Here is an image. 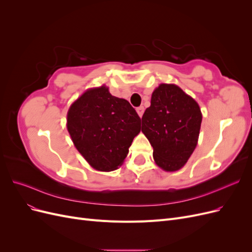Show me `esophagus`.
Wrapping results in <instances>:
<instances>
[{
  "mask_svg": "<svg viewBox=\"0 0 252 252\" xmlns=\"http://www.w3.org/2000/svg\"><path fill=\"white\" fill-rule=\"evenodd\" d=\"M136 112H138L140 118H142L143 117V113H144V107H143V106H140V107L136 108Z\"/></svg>",
  "mask_w": 252,
  "mask_h": 252,
  "instance_id": "34e87169",
  "label": "esophagus"
}]
</instances>
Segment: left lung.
<instances>
[{"mask_svg": "<svg viewBox=\"0 0 252 252\" xmlns=\"http://www.w3.org/2000/svg\"><path fill=\"white\" fill-rule=\"evenodd\" d=\"M142 117V132L154 148L156 164L177 171L196 147L202 112L193 98L174 84H161Z\"/></svg>", "mask_w": 252, "mask_h": 252, "instance_id": "obj_1", "label": "left lung"}]
</instances>
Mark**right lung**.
<instances>
[{
	"label": "right lung",
	"mask_w": 252,
	"mask_h": 252,
	"mask_svg": "<svg viewBox=\"0 0 252 252\" xmlns=\"http://www.w3.org/2000/svg\"><path fill=\"white\" fill-rule=\"evenodd\" d=\"M67 129L75 148L91 167L112 171L124 162L141 131V119L124 98L101 86L85 91L67 113Z\"/></svg>",
	"instance_id": "1"
}]
</instances>
